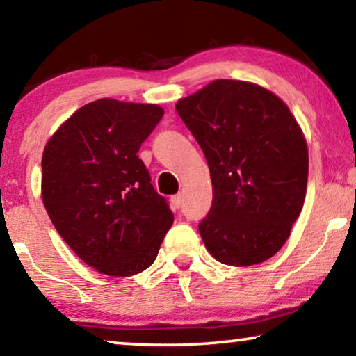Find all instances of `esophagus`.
<instances>
[{"label":"esophagus","instance_id":"34e87169","mask_svg":"<svg viewBox=\"0 0 356 356\" xmlns=\"http://www.w3.org/2000/svg\"><path fill=\"white\" fill-rule=\"evenodd\" d=\"M181 202H183L181 194H175V196H172V206H173V209L181 207Z\"/></svg>","mask_w":356,"mask_h":356}]
</instances>
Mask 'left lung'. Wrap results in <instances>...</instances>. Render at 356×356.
I'll list each match as a JSON object with an SVG mask.
<instances>
[{"label":"left lung","instance_id":"1","mask_svg":"<svg viewBox=\"0 0 356 356\" xmlns=\"http://www.w3.org/2000/svg\"><path fill=\"white\" fill-rule=\"evenodd\" d=\"M175 106L211 172L213 202L199 225L207 251L235 267L270 259L305 204L309 157L298 121L246 81H212Z\"/></svg>","mask_w":356,"mask_h":356}]
</instances>
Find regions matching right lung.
Here are the masks:
<instances>
[{
    "instance_id": "obj_1",
    "label": "right lung",
    "mask_w": 356,
    "mask_h": 356,
    "mask_svg": "<svg viewBox=\"0 0 356 356\" xmlns=\"http://www.w3.org/2000/svg\"><path fill=\"white\" fill-rule=\"evenodd\" d=\"M162 106L90 102L43 149L42 199L56 232L97 272L129 277L159 254L173 212L138 157Z\"/></svg>"
}]
</instances>
